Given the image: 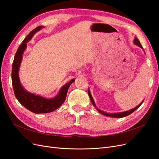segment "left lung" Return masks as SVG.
<instances>
[{"instance_id": "8db88e82", "label": "left lung", "mask_w": 159, "mask_h": 159, "mask_svg": "<svg viewBox=\"0 0 159 159\" xmlns=\"http://www.w3.org/2000/svg\"><path fill=\"white\" fill-rule=\"evenodd\" d=\"M134 44H135L137 46H139V47H141V48H143V47H142V46H141V43H140V41H139V40H138V38H134ZM88 95H89V98H90V100H91V103H93V106H94L95 107H96L95 102H94V101H93V98H92V96H91V93H90V91H89V89H88ZM143 102H142V103H141L140 104H139V105H138V106L136 107L135 108L129 110V111H127L122 112V113H117L109 114V113H105V112L103 111H101V110H99V109H98V111H99V113H101L104 115H106V116H109V117H115V118H121V117H126V116H127V115H130L131 113H132L133 112H134V111H135L137 109H138L139 107L141 106V105L143 103ZM96 108H97V107H96Z\"/></svg>"}]
</instances>
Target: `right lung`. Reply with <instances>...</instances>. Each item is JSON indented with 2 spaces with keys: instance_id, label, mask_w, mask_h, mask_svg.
Here are the masks:
<instances>
[{
  "instance_id": "right-lung-1",
  "label": "right lung",
  "mask_w": 159,
  "mask_h": 159,
  "mask_svg": "<svg viewBox=\"0 0 159 159\" xmlns=\"http://www.w3.org/2000/svg\"><path fill=\"white\" fill-rule=\"evenodd\" d=\"M42 28H43L42 26L36 27L25 38L22 44L19 46L14 56L12 67V84L16 98L25 108L36 114L52 112L59 108L66 100L67 92L70 85L75 81L74 80H71L67 83L61 88L59 94L54 99H50L28 93L23 89L18 78L19 67L22 60L23 52L26 48V42L29 41L33 35Z\"/></svg>"
}]
</instances>
